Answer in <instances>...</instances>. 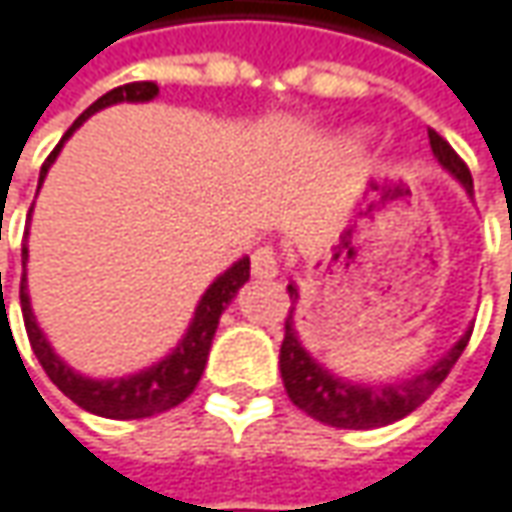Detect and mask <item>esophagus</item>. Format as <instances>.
Listing matches in <instances>:
<instances>
[{"mask_svg": "<svg viewBox=\"0 0 512 512\" xmlns=\"http://www.w3.org/2000/svg\"><path fill=\"white\" fill-rule=\"evenodd\" d=\"M252 275L257 280H272L278 275V255L272 246H257L252 255Z\"/></svg>", "mask_w": 512, "mask_h": 512, "instance_id": "obj_1", "label": "esophagus"}]
</instances>
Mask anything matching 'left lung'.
Here are the masks:
<instances>
[{"instance_id":"left-lung-1","label":"left lung","mask_w":512,"mask_h":512,"mask_svg":"<svg viewBox=\"0 0 512 512\" xmlns=\"http://www.w3.org/2000/svg\"><path fill=\"white\" fill-rule=\"evenodd\" d=\"M430 145H433L435 160L441 163V168H447L464 186V191L473 197L470 168L464 166V160L453 151V145L441 134H435L433 128H430ZM286 289H289L292 303H298V286L289 283ZM470 332L473 329H467L433 367H427L412 378L389 381V384H358V381H346L341 375H335L332 369L318 364L306 352V346L300 344L298 329H295V306H292L289 318H286V335L280 344V378H283V387L289 392L292 404L321 424L338 427V430L387 427L392 421L410 415L415 407H421L433 395L438 384L450 375V369L456 367L464 346L470 341Z\"/></svg>"}]
</instances>
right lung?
Returning <instances> with one entry per match:
<instances>
[{
  "mask_svg": "<svg viewBox=\"0 0 512 512\" xmlns=\"http://www.w3.org/2000/svg\"><path fill=\"white\" fill-rule=\"evenodd\" d=\"M157 94H160V88L154 82H128V85H120V88L102 94L100 100L94 102V105H88L79 114L77 123L65 131V137L51 151V157L42 163L39 186L45 183V174H48V168L54 166L56 154L62 151L65 140L91 114H97V111L108 108V105H117V102H148L154 100ZM25 260H28V249L22 246V269H25ZM246 280H249V257H240L237 263H232L203 292V298H200L197 309H194V318H191L183 341L174 346L163 361L140 369L134 375H123V378H88V375H79V372H74L56 355L51 344L45 341V335H42V329H39V323L34 318L31 298H28V278L25 275H22V283H19V303H22V318H25V329H28V341L34 346V355L39 358V364L48 372V378L77 407L94 412V415H102V418H148V415H157V412H166L171 407H177V404H183L194 392L203 369H206V361H209V349H212V338L214 332H217L220 315L226 312V306L232 303L237 289Z\"/></svg>",
  "mask_w": 512,
  "mask_h": 512,
  "instance_id": "obj_1",
  "label": "right lung"
}]
</instances>
